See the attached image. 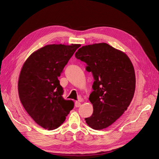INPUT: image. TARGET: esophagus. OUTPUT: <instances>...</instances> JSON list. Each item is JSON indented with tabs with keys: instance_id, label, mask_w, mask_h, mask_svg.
<instances>
[{
	"instance_id": "esophagus-1",
	"label": "esophagus",
	"mask_w": 159,
	"mask_h": 159,
	"mask_svg": "<svg viewBox=\"0 0 159 159\" xmlns=\"http://www.w3.org/2000/svg\"><path fill=\"white\" fill-rule=\"evenodd\" d=\"M80 105H81V104H80V102L79 101H75V107H79L80 106Z\"/></svg>"
}]
</instances>
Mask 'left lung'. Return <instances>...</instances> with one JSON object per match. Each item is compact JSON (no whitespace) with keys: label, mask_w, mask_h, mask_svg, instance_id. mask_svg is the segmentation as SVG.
Instances as JSON below:
<instances>
[{"label":"left lung","mask_w":159,"mask_h":159,"mask_svg":"<svg viewBox=\"0 0 159 159\" xmlns=\"http://www.w3.org/2000/svg\"><path fill=\"white\" fill-rule=\"evenodd\" d=\"M75 57L87 64L95 80L89 97L93 112L85 120L93 129L106 128L127 110L134 95L133 64L126 53L104 43L82 46Z\"/></svg>","instance_id":"obj_1"}]
</instances>
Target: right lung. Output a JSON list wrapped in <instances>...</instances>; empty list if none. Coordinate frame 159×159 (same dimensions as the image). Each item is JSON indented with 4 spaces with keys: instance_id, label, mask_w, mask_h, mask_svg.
<instances>
[{
    "instance_id": "add662e5",
    "label": "right lung",
    "mask_w": 159,
    "mask_h": 159,
    "mask_svg": "<svg viewBox=\"0 0 159 159\" xmlns=\"http://www.w3.org/2000/svg\"><path fill=\"white\" fill-rule=\"evenodd\" d=\"M80 44H49L33 52L24 63L18 91L24 109L40 126L53 130L66 120L73 101L62 97L58 77Z\"/></svg>"
}]
</instances>
